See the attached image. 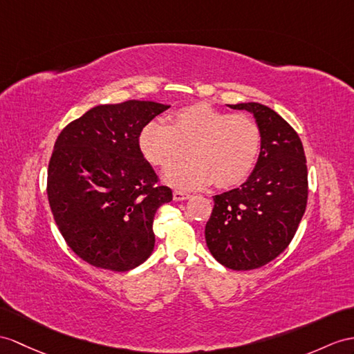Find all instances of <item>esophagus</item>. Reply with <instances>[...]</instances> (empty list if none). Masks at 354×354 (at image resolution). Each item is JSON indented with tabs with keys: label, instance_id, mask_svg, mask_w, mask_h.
I'll list each match as a JSON object with an SVG mask.
<instances>
[{
	"label": "esophagus",
	"instance_id": "1",
	"mask_svg": "<svg viewBox=\"0 0 354 354\" xmlns=\"http://www.w3.org/2000/svg\"><path fill=\"white\" fill-rule=\"evenodd\" d=\"M172 198H174V201H185V200H189L191 195H189L187 192H183V191H174Z\"/></svg>",
	"mask_w": 354,
	"mask_h": 354
}]
</instances>
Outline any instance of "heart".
Returning <instances> with one entry per match:
<instances>
[{"mask_svg":"<svg viewBox=\"0 0 354 354\" xmlns=\"http://www.w3.org/2000/svg\"><path fill=\"white\" fill-rule=\"evenodd\" d=\"M138 145L151 165L167 168L188 150L191 161L167 169L168 186L194 191L212 182L227 189L251 174L261 149V129L251 115L228 114L207 105L180 109L169 124L150 122L142 127Z\"/></svg>","mask_w":354,"mask_h":354,"instance_id":"obj_1","label":"heart"}]
</instances>
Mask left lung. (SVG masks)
Here are the masks:
<instances>
[{
	"label": "left lung",
	"mask_w": 354,
	"mask_h": 354,
	"mask_svg": "<svg viewBox=\"0 0 354 354\" xmlns=\"http://www.w3.org/2000/svg\"><path fill=\"white\" fill-rule=\"evenodd\" d=\"M251 112L261 149L246 182L214 195L205 243L222 266L252 270L274 260L295 237L308 200L304 145L286 120L261 103L228 105Z\"/></svg>",
	"instance_id": "1"
}]
</instances>
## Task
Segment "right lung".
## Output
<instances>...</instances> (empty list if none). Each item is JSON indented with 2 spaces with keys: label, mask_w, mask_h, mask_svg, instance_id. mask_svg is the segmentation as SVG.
<instances>
[{
  "label": "right lung",
  "mask_w": 354,
  "mask_h": 354,
  "mask_svg": "<svg viewBox=\"0 0 354 354\" xmlns=\"http://www.w3.org/2000/svg\"><path fill=\"white\" fill-rule=\"evenodd\" d=\"M169 105L127 100L85 112L58 135L48 200L66 243L84 261L132 270L154 249L153 219L171 189L144 159L138 138Z\"/></svg>",
  "instance_id": "1"
}]
</instances>
